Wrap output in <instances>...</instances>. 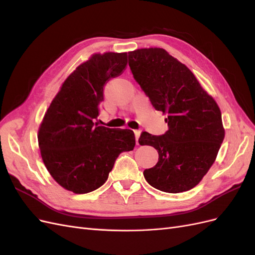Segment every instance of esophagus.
Returning a JSON list of instances; mask_svg holds the SVG:
<instances>
[{"instance_id":"34e87169","label":"esophagus","mask_w":255,"mask_h":255,"mask_svg":"<svg viewBox=\"0 0 255 255\" xmlns=\"http://www.w3.org/2000/svg\"><path fill=\"white\" fill-rule=\"evenodd\" d=\"M140 130L139 129H136L134 130V134H135V138H136V143H138V139H139V136H140Z\"/></svg>"}]
</instances>
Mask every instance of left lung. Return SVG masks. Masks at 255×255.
Returning <instances> with one entry per match:
<instances>
[{"instance_id":"obj_1","label":"left lung","mask_w":255,"mask_h":255,"mask_svg":"<svg viewBox=\"0 0 255 255\" xmlns=\"http://www.w3.org/2000/svg\"><path fill=\"white\" fill-rule=\"evenodd\" d=\"M128 66L154 109L167 114L168 130L142 132L140 145L158 152L143 171L158 190L177 194L194 188L210 170L225 138L221 112L189 69L160 48L128 52Z\"/></svg>"}]
</instances>
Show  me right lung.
<instances>
[{"mask_svg":"<svg viewBox=\"0 0 255 255\" xmlns=\"http://www.w3.org/2000/svg\"><path fill=\"white\" fill-rule=\"evenodd\" d=\"M127 64V53L94 54L68 76L44 115L38 132L42 160L53 179L74 194L101 187L119 154L134 149L133 130L95 125L105 84Z\"/></svg>","mask_w":255,"mask_h":255,"instance_id":"add662e5","label":"right lung"}]
</instances>
